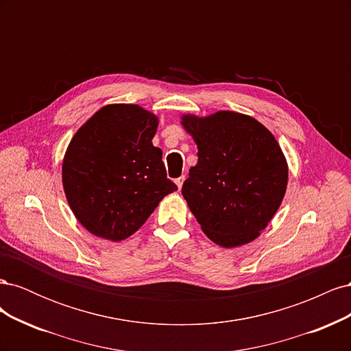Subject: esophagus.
I'll return each mask as SVG.
<instances>
[{"label": "esophagus", "instance_id": "1", "mask_svg": "<svg viewBox=\"0 0 351 351\" xmlns=\"http://www.w3.org/2000/svg\"><path fill=\"white\" fill-rule=\"evenodd\" d=\"M184 180H186V177H184V176L176 178V184H177V187H178V189H182V186H183V183H184Z\"/></svg>", "mask_w": 351, "mask_h": 351}]
</instances>
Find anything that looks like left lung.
Here are the masks:
<instances>
[{
    "label": "left lung",
    "instance_id": "obj_1",
    "mask_svg": "<svg viewBox=\"0 0 351 351\" xmlns=\"http://www.w3.org/2000/svg\"><path fill=\"white\" fill-rule=\"evenodd\" d=\"M197 145L182 193L205 234L222 247L259 236L280 208L289 169L272 133L249 115L183 117Z\"/></svg>",
    "mask_w": 351,
    "mask_h": 351
}]
</instances>
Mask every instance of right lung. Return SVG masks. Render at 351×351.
<instances>
[{"mask_svg":"<svg viewBox=\"0 0 351 351\" xmlns=\"http://www.w3.org/2000/svg\"><path fill=\"white\" fill-rule=\"evenodd\" d=\"M156 127L152 112L114 104L95 112L73 136L62 186L73 214L92 234L127 239L177 190L167 178L162 151L152 145Z\"/></svg>","mask_w":351,"mask_h":351,"instance_id":"right-lung-1","label":"right lung"}]
</instances>
